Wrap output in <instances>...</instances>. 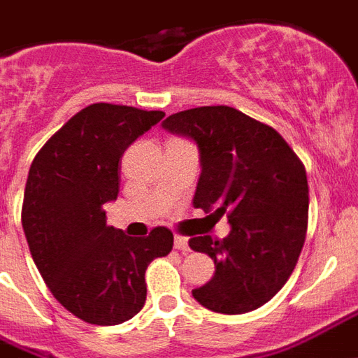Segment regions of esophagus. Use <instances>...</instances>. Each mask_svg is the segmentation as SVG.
<instances>
[{"mask_svg": "<svg viewBox=\"0 0 358 358\" xmlns=\"http://www.w3.org/2000/svg\"><path fill=\"white\" fill-rule=\"evenodd\" d=\"M173 247L182 252H189L190 251L189 238H185V236H176V240H173Z\"/></svg>", "mask_w": 358, "mask_h": 358, "instance_id": "1", "label": "esophagus"}]
</instances>
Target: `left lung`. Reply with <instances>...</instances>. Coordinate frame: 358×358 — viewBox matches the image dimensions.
Returning <instances> with one entry per match:
<instances>
[{
    "label": "left lung",
    "mask_w": 358,
    "mask_h": 358,
    "mask_svg": "<svg viewBox=\"0 0 358 358\" xmlns=\"http://www.w3.org/2000/svg\"><path fill=\"white\" fill-rule=\"evenodd\" d=\"M164 130L192 139L200 179L192 203L230 234L190 238L215 262L213 278L192 296L217 313L240 315L264 306L291 278L306 230L310 190L303 164L271 126L228 106L169 115Z\"/></svg>",
    "instance_id": "8db88e82"
}]
</instances>
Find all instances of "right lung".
I'll list each match as a JSON object with an SVG mask.
<instances>
[{"label": "right lung", "mask_w": 358, "mask_h": 358, "mask_svg": "<svg viewBox=\"0 0 358 358\" xmlns=\"http://www.w3.org/2000/svg\"><path fill=\"white\" fill-rule=\"evenodd\" d=\"M162 111L92 103L56 131L29 168L22 228L37 270L58 302L90 324L111 327L141 311L145 270L173 247L168 228L130 238L107 227L118 160Z\"/></svg>", "instance_id": "1"}]
</instances>
